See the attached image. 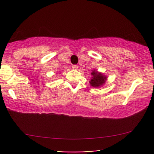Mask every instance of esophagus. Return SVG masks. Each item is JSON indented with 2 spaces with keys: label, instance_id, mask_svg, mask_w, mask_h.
Wrapping results in <instances>:
<instances>
[{
  "label": "esophagus",
  "instance_id": "34e87169",
  "mask_svg": "<svg viewBox=\"0 0 154 154\" xmlns=\"http://www.w3.org/2000/svg\"><path fill=\"white\" fill-rule=\"evenodd\" d=\"M72 69L77 70V69H78V66H77V65H72Z\"/></svg>",
  "mask_w": 154,
  "mask_h": 154
}]
</instances>
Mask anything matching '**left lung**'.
I'll return each mask as SVG.
<instances>
[{
	"label": "left lung",
	"instance_id": "8db88e82",
	"mask_svg": "<svg viewBox=\"0 0 154 154\" xmlns=\"http://www.w3.org/2000/svg\"><path fill=\"white\" fill-rule=\"evenodd\" d=\"M91 75L92 78L90 80V84L93 88L100 87L106 82V80L107 79V77L105 75H103L100 72H97L95 69L92 72Z\"/></svg>",
	"mask_w": 154,
	"mask_h": 154
}]
</instances>
